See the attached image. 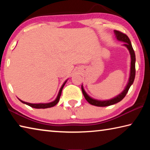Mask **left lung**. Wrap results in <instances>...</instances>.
<instances>
[{
  "instance_id": "obj_1",
  "label": "left lung",
  "mask_w": 150,
  "mask_h": 150,
  "mask_svg": "<svg viewBox=\"0 0 150 150\" xmlns=\"http://www.w3.org/2000/svg\"><path fill=\"white\" fill-rule=\"evenodd\" d=\"M114 33H115L116 38L117 39V40L124 42L123 45L124 46H125L127 49L128 50L129 53H130V58H131L130 76H129L128 83H127L126 87L124 88V89L122 91V92L120 93L117 96H115L114 98L108 100H100L95 99V98L91 97V96L88 95L87 93H86V91H85L84 88H83V86L82 84V85H81V89H82V92H83V95L85 96V99L87 100V102L88 103H90L91 105H94V106H107L115 105V104L120 102V101H121L124 97H125V96L127 94V93H128L129 88H130V87H131V85L133 84L134 79H135L136 55H135V53H134V51L133 50L132 45L130 40L126 34H124L123 33H122L119 31H117V30H114Z\"/></svg>"
}]
</instances>
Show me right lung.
Returning a JSON list of instances; mask_svg holds the SVG:
<instances>
[{
    "label": "right lung",
    "mask_w": 150,
    "mask_h": 150,
    "mask_svg": "<svg viewBox=\"0 0 150 150\" xmlns=\"http://www.w3.org/2000/svg\"><path fill=\"white\" fill-rule=\"evenodd\" d=\"M68 80V79L67 80H66L64 83H63V84L62 85V87H61L59 91V93H58V95L57 96V97L55 99L52 101V102H50V103H27V102H24V101L20 100V98H18L19 100L21 101L22 103L24 104H26V105H28L30 106H31L32 108H50V107H53V106H54L55 105H56L57 103L59 102V98H60V96L61 95H62V91L63 87H64V85H65V83H67V81Z\"/></svg>",
    "instance_id": "1"
}]
</instances>
